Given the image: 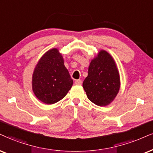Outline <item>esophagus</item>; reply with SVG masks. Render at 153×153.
I'll return each mask as SVG.
<instances>
[{
  "mask_svg": "<svg viewBox=\"0 0 153 153\" xmlns=\"http://www.w3.org/2000/svg\"><path fill=\"white\" fill-rule=\"evenodd\" d=\"M74 84H76V85H81V84H82V81L80 80V79H77L75 81Z\"/></svg>",
  "mask_w": 153,
  "mask_h": 153,
  "instance_id": "obj_1",
  "label": "esophagus"
}]
</instances>
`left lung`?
Returning <instances> with one entry per match:
<instances>
[{
    "mask_svg": "<svg viewBox=\"0 0 153 153\" xmlns=\"http://www.w3.org/2000/svg\"><path fill=\"white\" fill-rule=\"evenodd\" d=\"M120 75L112 56L101 50L91 61L83 88L88 99L99 106L110 104L120 89Z\"/></svg>",
    "mask_w": 153,
    "mask_h": 153,
    "instance_id": "1",
    "label": "left lung"
}]
</instances>
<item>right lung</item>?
Masks as SVG:
<instances>
[{"label":"right lung","instance_id":"obj_1","mask_svg":"<svg viewBox=\"0 0 153 153\" xmlns=\"http://www.w3.org/2000/svg\"><path fill=\"white\" fill-rule=\"evenodd\" d=\"M72 85L59 50L53 48L45 52L33 74L32 88L35 97L46 104H53L63 99Z\"/></svg>","mask_w":153,"mask_h":153}]
</instances>
